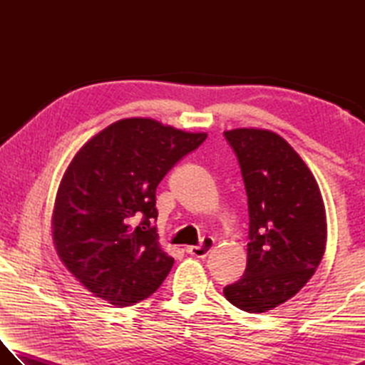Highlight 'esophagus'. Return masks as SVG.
<instances>
[{
  "label": "esophagus",
  "mask_w": 365,
  "mask_h": 365,
  "mask_svg": "<svg viewBox=\"0 0 365 365\" xmlns=\"http://www.w3.org/2000/svg\"><path fill=\"white\" fill-rule=\"evenodd\" d=\"M213 245H215V242L212 238H205L199 246H188L187 252L195 255V257H197V259H204V257H207L208 252L213 250Z\"/></svg>",
  "instance_id": "1"
}]
</instances>
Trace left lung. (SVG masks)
Here are the masks:
<instances>
[{
	"label": "left lung",
	"mask_w": 365,
	"mask_h": 365,
	"mask_svg": "<svg viewBox=\"0 0 365 365\" xmlns=\"http://www.w3.org/2000/svg\"><path fill=\"white\" fill-rule=\"evenodd\" d=\"M242 169L250 243L245 274L224 297L250 314L273 311L293 298L327 250V212L311 169L269 130L224 131Z\"/></svg>",
	"instance_id": "obj_1"
}]
</instances>
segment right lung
<instances>
[{
  "label": "right lung",
  "mask_w": 365,
  "mask_h": 365,
  "mask_svg": "<svg viewBox=\"0 0 365 365\" xmlns=\"http://www.w3.org/2000/svg\"><path fill=\"white\" fill-rule=\"evenodd\" d=\"M145 118L120 119L76 152L54 200L53 243L94 294L131 306L158 289L174 259L158 243L155 192L169 169L205 141Z\"/></svg>",
  "instance_id": "obj_1"
}]
</instances>
